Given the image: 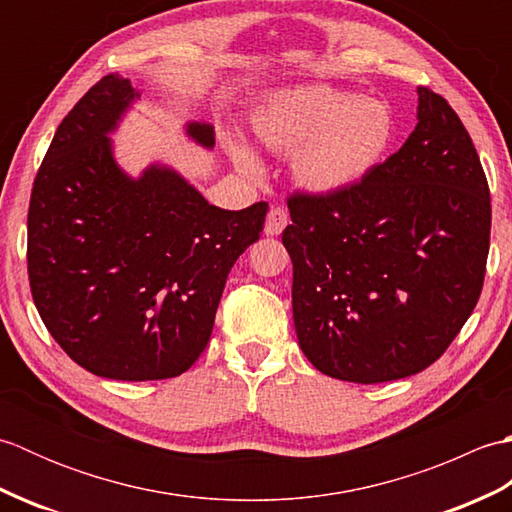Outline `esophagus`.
Instances as JSON below:
<instances>
[{
    "mask_svg": "<svg viewBox=\"0 0 512 512\" xmlns=\"http://www.w3.org/2000/svg\"><path fill=\"white\" fill-rule=\"evenodd\" d=\"M288 211L281 209V206H275V209H270L268 215H266V224H264V233L275 237L279 235L284 228L288 226Z\"/></svg>",
    "mask_w": 512,
    "mask_h": 512,
    "instance_id": "obj_1",
    "label": "esophagus"
}]
</instances>
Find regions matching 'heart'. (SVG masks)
Wrapping results in <instances>:
<instances>
[{"label":"heart","instance_id":"heart-1","mask_svg":"<svg viewBox=\"0 0 512 512\" xmlns=\"http://www.w3.org/2000/svg\"><path fill=\"white\" fill-rule=\"evenodd\" d=\"M250 129L264 149L290 156L292 180L301 191L321 198L361 184L383 162L396 134L387 105L325 83L268 94L250 116ZM226 151L246 176L262 173L244 143L231 140Z\"/></svg>","mask_w":512,"mask_h":512}]
</instances>
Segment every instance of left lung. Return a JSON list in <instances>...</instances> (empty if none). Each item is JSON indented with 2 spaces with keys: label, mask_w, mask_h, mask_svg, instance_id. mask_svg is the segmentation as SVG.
<instances>
[{
  "label": "left lung",
  "mask_w": 512,
  "mask_h": 512,
  "mask_svg": "<svg viewBox=\"0 0 512 512\" xmlns=\"http://www.w3.org/2000/svg\"><path fill=\"white\" fill-rule=\"evenodd\" d=\"M418 123L396 154L339 195L288 200L292 317L303 354L350 383L422 372L480 299L491 193L462 121L418 88Z\"/></svg>",
  "instance_id": "left-lung-1"
}]
</instances>
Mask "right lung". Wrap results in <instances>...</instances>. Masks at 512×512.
Segmentation results:
<instances>
[{
  "label": "right lung",
  "mask_w": 512,
  "mask_h": 512,
  "mask_svg": "<svg viewBox=\"0 0 512 512\" xmlns=\"http://www.w3.org/2000/svg\"><path fill=\"white\" fill-rule=\"evenodd\" d=\"M140 92L107 74L63 118L28 209V277L52 339L114 380L180 376L211 339L226 277L264 231L268 204L226 211L180 173L118 165L110 134ZM213 149L209 123H187Z\"/></svg>",
  "instance_id": "1"
}]
</instances>
